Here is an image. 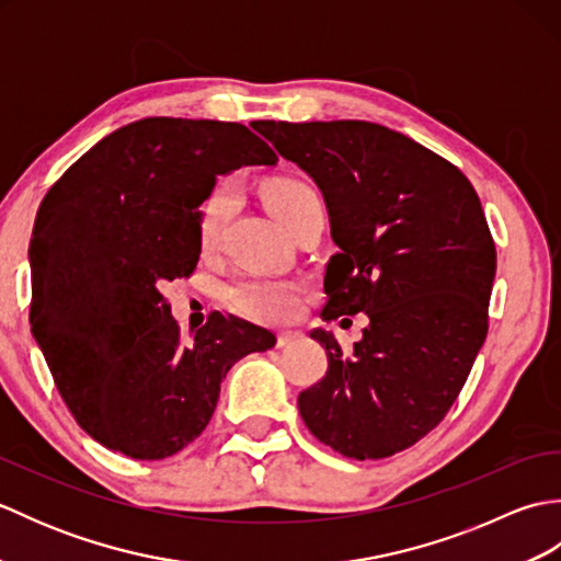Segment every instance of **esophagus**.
Returning a JSON list of instances; mask_svg holds the SVG:
<instances>
[{
    "instance_id": "obj_1",
    "label": "esophagus",
    "mask_w": 561,
    "mask_h": 561,
    "mask_svg": "<svg viewBox=\"0 0 561 561\" xmlns=\"http://www.w3.org/2000/svg\"><path fill=\"white\" fill-rule=\"evenodd\" d=\"M301 337H304V332H299V330H282V332H277V347H291V344H296V342H301Z\"/></svg>"
}]
</instances>
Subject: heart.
<instances>
[{
	"mask_svg": "<svg viewBox=\"0 0 561 561\" xmlns=\"http://www.w3.org/2000/svg\"><path fill=\"white\" fill-rule=\"evenodd\" d=\"M262 197L267 202V209L274 214L284 229L299 217V214L318 199L316 190L299 181V178H274L262 185ZM236 185L224 181L205 197L197 211V238L199 243L209 248L217 243V238L226 221L231 219L236 209ZM224 301L236 313L255 318V320H282L289 318L299 306V289L289 279L277 277H243L224 289Z\"/></svg>",
	"mask_w": 561,
	"mask_h": 561,
	"instance_id": "heart-1",
	"label": "heart"
}]
</instances>
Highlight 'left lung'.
Returning a JSON list of instances; mask_svg holds the SVG:
<instances>
[{
  "instance_id": "1",
  "label": "left lung",
  "mask_w": 561,
  "mask_h": 561,
  "mask_svg": "<svg viewBox=\"0 0 561 561\" xmlns=\"http://www.w3.org/2000/svg\"><path fill=\"white\" fill-rule=\"evenodd\" d=\"M253 129L323 193L337 253L320 316H368L352 352L311 332L328 374L299 396L304 422L356 460L410 448L444 420L486 337L496 250L480 197L456 165L383 125Z\"/></svg>"
}]
</instances>
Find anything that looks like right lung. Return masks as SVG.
I'll use <instances>...</instances> for the list:
<instances>
[{"label":"right lung","mask_w":561,"mask_h":561,"mask_svg":"<svg viewBox=\"0 0 561 561\" xmlns=\"http://www.w3.org/2000/svg\"><path fill=\"white\" fill-rule=\"evenodd\" d=\"M245 125L145 117L103 137L35 217L31 332L59 396L105 448L161 460L205 432L221 380L277 337L211 313L181 340L161 284L193 274L197 211L217 175L274 165Z\"/></svg>","instance_id":"obj_1"}]
</instances>
